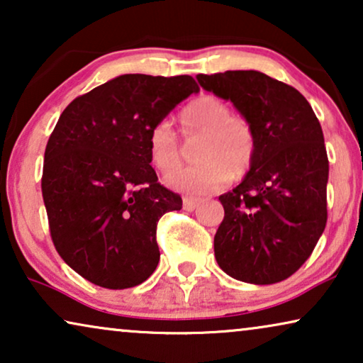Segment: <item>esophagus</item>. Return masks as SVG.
<instances>
[{"label": "esophagus", "instance_id": "1", "mask_svg": "<svg viewBox=\"0 0 363 363\" xmlns=\"http://www.w3.org/2000/svg\"><path fill=\"white\" fill-rule=\"evenodd\" d=\"M198 203H200V200H198V198L185 196V198H183V210L193 211V210H195V208L198 206Z\"/></svg>", "mask_w": 363, "mask_h": 363}]
</instances>
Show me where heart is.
Listing matches in <instances>:
<instances>
[{
    "instance_id": "1",
    "label": "heart",
    "mask_w": 363,
    "mask_h": 363,
    "mask_svg": "<svg viewBox=\"0 0 363 363\" xmlns=\"http://www.w3.org/2000/svg\"><path fill=\"white\" fill-rule=\"evenodd\" d=\"M182 133L186 140L198 138L195 162L198 165L178 170L182 165L180 137L170 122L160 121L148 133V153L153 167L175 190L190 195H205L241 180L251 172L257 155V137L252 123L233 116L230 104L215 96H200L178 113Z\"/></svg>"
}]
</instances>
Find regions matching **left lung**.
I'll use <instances>...</instances> for the list:
<instances>
[{
    "mask_svg": "<svg viewBox=\"0 0 363 363\" xmlns=\"http://www.w3.org/2000/svg\"><path fill=\"white\" fill-rule=\"evenodd\" d=\"M203 89L235 104L252 123L257 155L225 208L215 257L228 276L274 284L294 274L327 223L329 158L311 104L289 84L257 71L198 74Z\"/></svg>",
    "mask_w": 363,
    "mask_h": 363,
    "instance_id": "8db88e82",
    "label": "left lung"
}]
</instances>
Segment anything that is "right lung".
Masks as SVG:
<instances>
[{
  "mask_svg": "<svg viewBox=\"0 0 363 363\" xmlns=\"http://www.w3.org/2000/svg\"><path fill=\"white\" fill-rule=\"evenodd\" d=\"M200 87L191 76L123 74L74 99L49 137L43 200L54 247L84 279L127 289L160 259L157 223L182 210L158 183L148 133Z\"/></svg>",
  "mask_w": 363,
  "mask_h": 363,
  "instance_id": "obj_1",
  "label": "right lung"
}]
</instances>
